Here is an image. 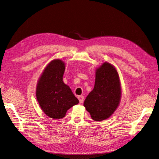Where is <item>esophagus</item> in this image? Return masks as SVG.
Instances as JSON below:
<instances>
[{
  "label": "esophagus",
  "mask_w": 159,
  "mask_h": 159,
  "mask_svg": "<svg viewBox=\"0 0 159 159\" xmlns=\"http://www.w3.org/2000/svg\"><path fill=\"white\" fill-rule=\"evenodd\" d=\"M84 96L83 95H80V96H78V100H79V101H80V103H82L83 102V101H84Z\"/></svg>",
  "instance_id": "esophagus-1"
}]
</instances>
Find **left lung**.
<instances>
[{
	"label": "left lung",
	"instance_id": "left-lung-1",
	"mask_svg": "<svg viewBox=\"0 0 159 159\" xmlns=\"http://www.w3.org/2000/svg\"><path fill=\"white\" fill-rule=\"evenodd\" d=\"M121 98V86L117 69L104 62L96 69L95 83L86 97L84 106L91 118L101 121L112 116Z\"/></svg>",
	"mask_w": 159,
	"mask_h": 159
}]
</instances>
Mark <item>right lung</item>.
I'll use <instances>...</instances> for the list:
<instances>
[{
    "mask_svg": "<svg viewBox=\"0 0 159 159\" xmlns=\"http://www.w3.org/2000/svg\"><path fill=\"white\" fill-rule=\"evenodd\" d=\"M65 63L56 59L49 62L37 81L36 97L41 109L53 119L64 117L66 111L79 103L71 89L62 81Z\"/></svg>",
    "mask_w": 159,
    "mask_h": 159,
    "instance_id": "right-lung-1",
    "label": "right lung"
}]
</instances>
